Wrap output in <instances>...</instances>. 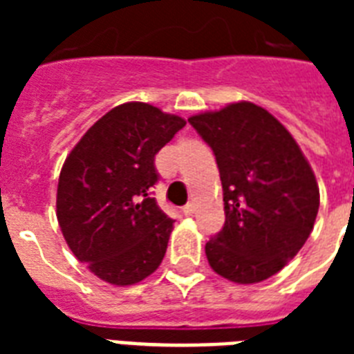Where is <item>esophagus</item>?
<instances>
[{
    "label": "esophagus",
    "instance_id": "1",
    "mask_svg": "<svg viewBox=\"0 0 354 354\" xmlns=\"http://www.w3.org/2000/svg\"><path fill=\"white\" fill-rule=\"evenodd\" d=\"M194 211H196V205H194L193 202L187 205H183V215H193Z\"/></svg>",
    "mask_w": 354,
    "mask_h": 354
}]
</instances>
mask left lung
I'll list each match as a JSON object with an SVG mask.
<instances>
[{"instance_id": "left-lung-1", "label": "left lung", "mask_w": 354, "mask_h": 354, "mask_svg": "<svg viewBox=\"0 0 354 354\" xmlns=\"http://www.w3.org/2000/svg\"><path fill=\"white\" fill-rule=\"evenodd\" d=\"M215 154L226 222L205 244L211 268L239 285L277 274L307 242L319 189L296 139L253 102L189 118Z\"/></svg>"}]
</instances>
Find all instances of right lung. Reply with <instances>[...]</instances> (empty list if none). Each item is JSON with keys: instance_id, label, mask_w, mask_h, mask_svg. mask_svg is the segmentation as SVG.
Returning <instances> with one entry per match:
<instances>
[{"instance_id": "obj_1", "label": "right lung", "mask_w": 354, "mask_h": 354, "mask_svg": "<svg viewBox=\"0 0 354 354\" xmlns=\"http://www.w3.org/2000/svg\"><path fill=\"white\" fill-rule=\"evenodd\" d=\"M185 121L147 102L102 115L64 161L57 218L69 250L112 285H136L160 266L174 221L150 189L154 158Z\"/></svg>"}]
</instances>
